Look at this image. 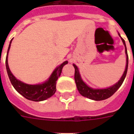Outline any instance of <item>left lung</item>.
<instances>
[{
	"instance_id": "obj_1",
	"label": "left lung",
	"mask_w": 134,
	"mask_h": 134,
	"mask_svg": "<svg viewBox=\"0 0 134 134\" xmlns=\"http://www.w3.org/2000/svg\"><path fill=\"white\" fill-rule=\"evenodd\" d=\"M119 36L120 37V35L119 33ZM122 41L123 44L125 45V53H126V56H127V63H126V68L124 71L123 75L118 83L113 85V86L110 88H105V89H93V88H90L88 86H87L83 81L82 80L81 75H80L79 71L76 65L73 64V66L75 69V73H74V79H75L76 85V88L78 90L79 92V93L82 96H83L85 97L89 98L90 99L95 100V101H101V100H104L108 99L115 92L119 89V88L122 86L124 80H125L126 75H127V69H128V54H127V47H126V44H125V40H123L122 37Z\"/></svg>"
}]
</instances>
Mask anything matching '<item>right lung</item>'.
Here are the masks:
<instances>
[{
	"label": "right lung",
	"mask_w": 134,
	"mask_h": 134,
	"mask_svg": "<svg viewBox=\"0 0 134 134\" xmlns=\"http://www.w3.org/2000/svg\"><path fill=\"white\" fill-rule=\"evenodd\" d=\"M12 40L9 42L8 50H7L5 65H6V69H7L9 79L14 89L27 99L34 101V102H41V101H44L51 97V96L54 94L56 91V81L60 76L63 67L66 64H67L68 62L65 61L60 65L56 67L54 71H53L50 77L48 78V79L43 83L38 84V85H29V84L24 83L19 80L16 79L9 68L7 55H8V53H9V50L11 46Z\"/></svg>",
	"instance_id": "obj_1"
}]
</instances>
